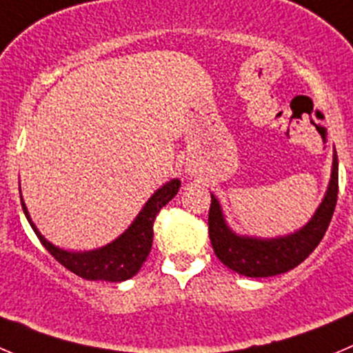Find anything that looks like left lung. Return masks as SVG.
Instances as JSON below:
<instances>
[{"label":"left lung","instance_id":"obj_1","mask_svg":"<svg viewBox=\"0 0 353 353\" xmlns=\"http://www.w3.org/2000/svg\"><path fill=\"white\" fill-rule=\"evenodd\" d=\"M338 200V157L334 153L332 174L324 202L317 209L312 221L294 235L282 239L261 240L236 236L226 226L219 203L210 195L209 236L216 256L223 265L245 276H273L296 268L305 261L324 239Z\"/></svg>","mask_w":353,"mask_h":353}]
</instances>
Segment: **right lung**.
I'll return each instance as SVG.
<instances>
[{"instance_id": "obj_1", "label": "right lung", "mask_w": 353, "mask_h": 353, "mask_svg": "<svg viewBox=\"0 0 353 353\" xmlns=\"http://www.w3.org/2000/svg\"><path fill=\"white\" fill-rule=\"evenodd\" d=\"M179 186L181 181L174 179L160 188L123 235L118 236L110 245L90 252H68L52 245L50 242L43 239L41 233L32 225L24 202H22V209H24L26 217L31 223L39 242L64 268L77 273L85 281L121 282L136 275L143 263L146 261L151 245H153V223L157 219V214L160 212L161 207H165L176 196Z\"/></svg>"}]
</instances>
